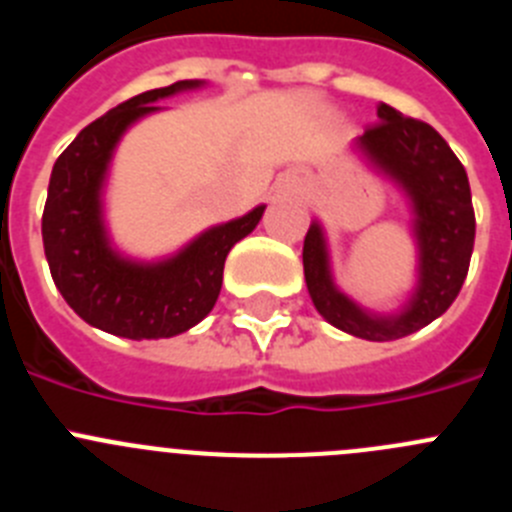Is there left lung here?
Here are the masks:
<instances>
[{
    "label": "left lung",
    "instance_id": "8db88e82",
    "mask_svg": "<svg viewBox=\"0 0 512 512\" xmlns=\"http://www.w3.org/2000/svg\"><path fill=\"white\" fill-rule=\"evenodd\" d=\"M355 149L375 170L391 177L414 210L419 281L409 304L396 314H375L335 287L322 225L304 236V279L317 312L337 330L373 342H388L442 317L457 299L475 246V210L470 180L457 154L434 126L378 106V124L355 139Z\"/></svg>",
    "mask_w": 512,
    "mask_h": 512
}]
</instances>
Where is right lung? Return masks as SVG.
Returning a JSON list of instances; mask_svg holds the SVG:
<instances>
[{
  "instance_id": "obj_1",
  "label": "right lung",
  "mask_w": 512,
  "mask_h": 512,
  "mask_svg": "<svg viewBox=\"0 0 512 512\" xmlns=\"http://www.w3.org/2000/svg\"><path fill=\"white\" fill-rule=\"evenodd\" d=\"M203 81L139 93L103 114L68 144L50 175L42 213V246L55 287L81 320L129 340L175 337L215 307L225 256L259 225L266 205L213 225L162 261L126 259L103 223V185L124 131L154 114V101L200 88Z\"/></svg>"
}]
</instances>
